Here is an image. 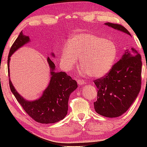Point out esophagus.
<instances>
[{
	"mask_svg": "<svg viewBox=\"0 0 147 147\" xmlns=\"http://www.w3.org/2000/svg\"><path fill=\"white\" fill-rule=\"evenodd\" d=\"M78 84H80V85H83V84H86V82L84 81V80L79 79V80H78Z\"/></svg>",
	"mask_w": 147,
	"mask_h": 147,
	"instance_id": "obj_1",
	"label": "esophagus"
}]
</instances>
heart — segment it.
<instances>
[{"label":"heart","instance_id":"b5f03b06","mask_svg":"<svg viewBox=\"0 0 147 147\" xmlns=\"http://www.w3.org/2000/svg\"><path fill=\"white\" fill-rule=\"evenodd\" d=\"M117 56V48L110 40L91 33H78L62 48L60 58L64 69L69 71L81 58L82 71L99 78L110 70Z\"/></svg>","mask_w":147,"mask_h":147}]
</instances>
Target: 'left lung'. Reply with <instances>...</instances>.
<instances>
[{
  "label": "left lung",
  "mask_w": 147,
  "mask_h": 147,
  "mask_svg": "<svg viewBox=\"0 0 147 147\" xmlns=\"http://www.w3.org/2000/svg\"><path fill=\"white\" fill-rule=\"evenodd\" d=\"M106 25L130 35L120 24ZM141 56L134 47L126 49L121 59L104 77L94 81L98 88L94 109L98 114L115 118L124 114L137 97L141 88Z\"/></svg>",
  "instance_id": "obj_1"
}]
</instances>
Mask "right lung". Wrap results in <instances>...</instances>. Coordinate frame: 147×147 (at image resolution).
Segmentation results:
<instances>
[{
    "label": "right lung",
    "instance_id": "1",
    "mask_svg": "<svg viewBox=\"0 0 147 147\" xmlns=\"http://www.w3.org/2000/svg\"><path fill=\"white\" fill-rule=\"evenodd\" d=\"M29 41V38L21 32L10 49L8 57V73L9 74L10 57L16 50ZM53 55V53L52 54ZM47 61L51 69L50 83L39 100L29 102L21 97L9 79L11 92L24 110L35 121L42 124L55 123L63 119L67 114L69 95L78 88L76 80L63 71H55V64L49 57Z\"/></svg>",
    "mask_w": 147,
    "mask_h": 147
}]
</instances>
